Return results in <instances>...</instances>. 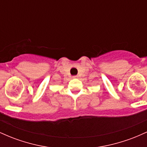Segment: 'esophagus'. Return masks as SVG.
<instances>
[{"instance_id":"obj_1","label":"esophagus","mask_w":147,"mask_h":147,"mask_svg":"<svg viewBox=\"0 0 147 147\" xmlns=\"http://www.w3.org/2000/svg\"><path fill=\"white\" fill-rule=\"evenodd\" d=\"M72 77H73L74 79H77V78H78V76H73Z\"/></svg>"}]
</instances>
